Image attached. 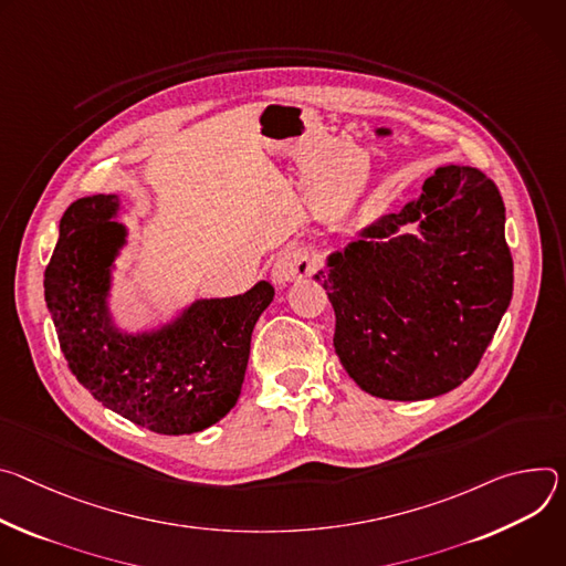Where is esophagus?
Listing matches in <instances>:
<instances>
[{"label":"esophagus","instance_id":"obj_1","mask_svg":"<svg viewBox=\"0 0 566 566\" xmlns=\"http://www.w3.org/2000/svg\"><path fill=\"white\" fill-rule=\"evenodd\" d=\"M317 270V254L307 247H290L276 259L272 268L274 283H290L294 279H305Z\"/></svg>","mask_w":566,"mask_h":566}]
</instances>
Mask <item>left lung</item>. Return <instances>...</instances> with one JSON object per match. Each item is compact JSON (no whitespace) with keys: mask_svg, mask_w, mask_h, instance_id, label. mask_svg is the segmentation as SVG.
Instances as JSON below:
<instances>
[{"mask_svg":"<svg viewBox=\"0 0 566 566\" xmlns=\"http://www.w3.org/2000/svg\"><path fill=\"white\" fill-rule=\"evenodd\" d=\"M405 223L420 234L398 237ZM506 207L479 168L441 166L422 196L361 231L317 274L335 353L366 394L427 400L479 366L513 298Z\"/></svg>","mask_w":566,"mask_h":566,"instance_id":"1","label":"left lung"}]
</instances>
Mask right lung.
Instances as JSON below:
<instances>
[{"label": "right lung", "instance_id": "obj_1", "mask_svg": "<svg viewBox=\"0 0 566 566\" xmlns=\"http://www.w3.org/2000/svg\"><path fill=\"white\" fill-rule=\"evenodd\" d=\"M118 198L76 200L60 220L44 301L76 380L107 409L157 433H196L238 402L251 333L274 298L268 281L202 298L157 333H120L107 312L109 268L125 242Z\"/></svg>", "mask_w": 566, "mask_h": 566}]
</instances>
